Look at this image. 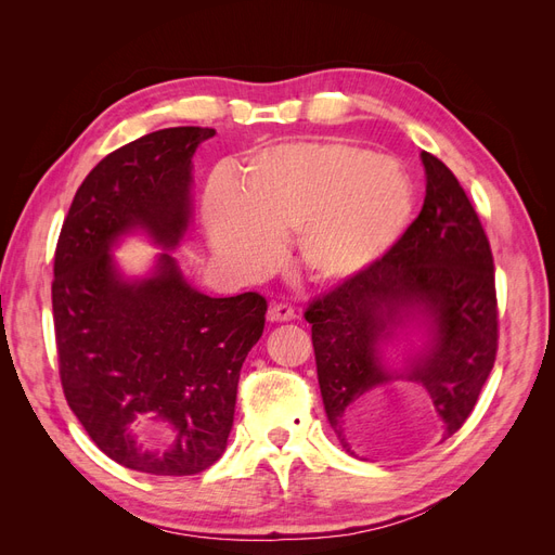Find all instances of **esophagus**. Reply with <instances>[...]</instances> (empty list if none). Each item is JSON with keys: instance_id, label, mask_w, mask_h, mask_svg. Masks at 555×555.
I'll list each match as a JSON object with an SVG mask.
<instances>
[{"instance_id": "34e87169", "label": "esophagus", "mask_w": 555, "mask_h": 555, "mask_svg": "<svg viewBox=\"0 0 555 555\" xmlns=\"http://www.w3.org/2000/svg\"><path fill=\"white\" fill-rule=\"evenodd\" d=\"M268 319L271 322H292V319H296V310L289 304H273L268 308Z\"/></svg>"}]
</instances>
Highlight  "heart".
<instances>
[{"mask_svg":"<svg viewBox=\"0 0 555 555\" xmlns=\"http://www.w3.org/2000/svg\"><path fill=\"white\" fill-rule=\"evenodd\" d=\"M412 212V182L386 155L347 141H296L251 155L233 182L204 194L215 251L259 273L296 236L298 261L319 282L359 273L389 249Z\"/></svg>","mask_w":555,"mask_h":555,"instance_id":"1","label":"heart"}]
</instances>
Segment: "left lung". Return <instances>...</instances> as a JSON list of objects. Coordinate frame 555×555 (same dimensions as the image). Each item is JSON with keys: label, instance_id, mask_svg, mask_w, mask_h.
Returning <instances> with one entry per match:
<instances>
[{"label": "left lung", "instance_id": "8db88e82", "mask_svg": "<svg viewBox=\"0 0 555 555\" xmlns=\"http://www.w3.org/2000/svg\"><path fill=\"white\" fill-rule=\"evenodd\" d=\"M424 208L382 257L314 298L306 310L328 424L357 456L361 416L393 379L418 384L456 433L489 379L498 354L493 251L473 204L447 166L422 153ZM422 315L431 340L405 372H389L378 347Z\"/></svg>", "mask_w": 555, "mask_h": 555}]
</instances>
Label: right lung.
Returning <instances> with one entry per match:
<instances>
[{"instance_id":"obj_1","label":"right lung","mask_w":555,"mask_h":555,"mask_svg":"<svg viewBox=\"0 0 555 555\" xmlns=\"http://www.w3.org/2000/svg\"><path fill=\"white\" fill-rule=\"evenodd\" d=\"M208 127L159 129L106 155L78 188L55 247L53 322L62 391L92 442L137 473L184 477L227 449L241 367L266 324V298H210L164 251L125 280L111 247L145 231L173 249L192 217V155ZM150 425L175 442L153 450Z\"/></svg>"}]
</instances>
